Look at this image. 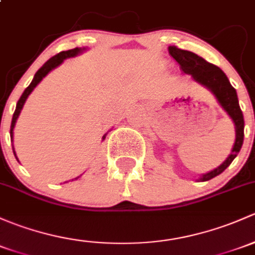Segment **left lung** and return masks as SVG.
<instances>
[{
    "mask_svg": "<svg viewBox=\"0 0 255 255\" xmlns=\"http://www.w3.org/2000/svg\"><path fill=\"white\" fill-rule=\"evenodd\" d=\"M168 53L179 64V68L184 74H189L194 82L199 83L209 92H211L218 100L219 105L229 115L235 125L236 139L229 156L218 167L203 173L199 178H197L198 182L209 181L224 172L231 165V162L234 161L242 148L243 138H245V119H243V114L241 111L240 104H238L237 93L230 83L226 74L215 64L209 63L208 61L195 55L194 52L181 50L176 46H168Z\"/></svg>",
    "mask_w": 255,
    "mask_h": 255,
    "instance_id": "8db88e82",
    "label": "left lung"
}]
</instances>
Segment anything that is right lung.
<instances>
[{"instance_id": "obj_1", "label": "right lung", "mask_w": 255, "mask_h": 255, "mask_svg": "<svg viewBox=\"0 0 255 255\" xmlns=\"http://www.w3.org/2000/svg\"><path fill=\"white\" fill-rule=\"evenodd\" d=\"M84 51H87V47H76V49H72V50H68V51H62V52L57 53V55H56V56L51 57L50 60L47 61V62H45L44 64H42L41 68H40L39 71L36 72L35 76H34L33 80H31V83H30V84H29V87L26 88L25 90H24V93L21 94L20 99H19V100H18V103H17V106H15V111H14V114H13L12 123H10V132H9L10 133V141H12V143H13V129H14L15 123H17L18 117H19V115H20V112H21V109H23V106H24V104H25V101H26V99H28V96L30 95L31 92H33L34 89H35L36 85L39 84V83L41 82V80L44 79L45 77H46L51 71H52V69H55L56 67H58V66H60V64H62L64 60H67V58H71V57H76V56L80 55V53H83V52H84ZM106 135H107V133H106V134L103 135V140H105ZM12 148H13V152H14V155H15L14 146L12 145ZM15 159L18 160V157L15 156ZM18 161H19V160H18ZM80 176H82V175H80ZM80 176L76 177V178H74V179H78ZM72 181H73V179H72Z\"/></svg>"}]
</instances>
